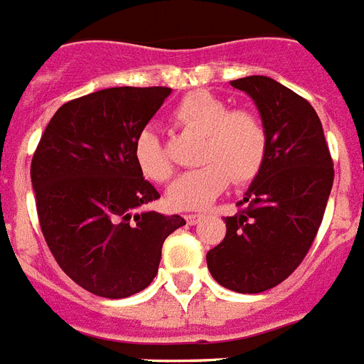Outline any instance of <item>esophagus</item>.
I'll list each match as a JSON object with an SVG mask.
<instances>
[{"label":"esophagus","instance_id":"34e87169","mask_svg":"<svg viewBox=\"0 0 364 364\" xmlns=\"http://www.w3.org/2000/svg\"><path fill=\"white\" fill-rule=\"evenodd\" d=\"M203 218H205L203 214H188V216H186V222L190 223V225H196V223H199Z\"/></svg>","mask_w":364,"mask_h":364}]
</instances>
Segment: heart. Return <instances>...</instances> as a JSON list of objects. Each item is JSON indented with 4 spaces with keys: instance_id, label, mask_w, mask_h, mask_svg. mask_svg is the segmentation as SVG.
<instances>
[{
    "instance_id": "1",
    "label": "heart",
    "mask_w": 364,
    "mask_h": 364,
    "mask_svg": "<svg viewBox=\"0 0 364 364\" xmlns=\"http://www.w3.org/2000/svg\"><path fill=\"white\" fill-rule=\"evenodd\" d=\"M171 120L186 133L200 135L199 167L182 174L167 191L168 205L180 210L205 208L232 182L244 186L261 173L269 152V132L254 109H231L220 95L197 90L184 95ZM136 167L154 182H167L174 165L158 133L144 127L135 142Z\"/></svg>"
}]
</instances>
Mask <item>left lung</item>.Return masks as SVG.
<instances>
[{"label":"left lung","mask_w":364,"mask_h":364,"mask_svg":"<svg viewBox=\"0 0 364 364\" xmlns=\"http://www.w3.org/2000/svg\"><path fill=\"white\" fill-rule=\"evenodd\" d=\"M255 101L269 132L261 173L225 218L228 232L206 254L212 278L237 293L278 286L306 257L323 220L334 168L319 116L269 77L231 80Z\"/></svg>","instance_id":"1"}]
</instances>
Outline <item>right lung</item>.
Masks as SVG:
<instances>
[{"mask_svg":"<svg viewBox=\"0 0 364 364\" xmlns=\"http://www.w3.org/2000/svg\"><path fill=\"white\" fill-rule=\"evenodd\" d=\"M171 94L167 86H120L67 101L31 159L37 216L48 250L75 284L124 299L152 284L165 238L180 216L135 214L159 199L133 156V142Z\"/></svg>","mask_w":364,"mask_h":364,"instance_id":"right-lung-1","label":"right lung"}]
</instances>
